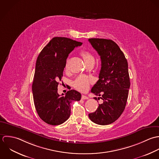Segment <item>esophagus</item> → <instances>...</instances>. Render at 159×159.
I'll return each mask as SVG.
<instances>
[{"label":"esophagus","instance_id":"1","mask_svg":"<svg viewBox=\"0 0 159 159\" xmlns=\"http://www.w3.org/2000/svg\"><path fill=\"white\" fill-rule=\"evenodd\" d=\"M82 99H89V98H88L87 96L82 95Z\"/></svg>","mask_w":159,"mask_h":159}]
</instances>
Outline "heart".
Listing matches in <instances>:
<instances>
[{"label":"heart","mask_w":159,"mask_h":159,"mask_svg":"<svg viewBox=\"0 0 159 159\" xmlns=\"http://www.w3.org/2000/svg\"><path fill=\"white\" fill-rule=\"evenodd\" d=\"M80 55L83 58L86 64L90 62L94 61V58L93 55L88 51H86V50L82 51L80 53ZM65 68L66 69H67L68 68V60H67L66 63ZM90 80L89 79V78H88L85 75H80L78 77H77V79L75 80L74 82V86L77 90L82 92H85L89 89L90 86Z\"/></svg>","instance_id":"obj_1"}]
</instances>
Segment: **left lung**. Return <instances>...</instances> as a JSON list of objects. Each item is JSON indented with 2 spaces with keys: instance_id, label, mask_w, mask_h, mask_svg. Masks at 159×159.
<instances>
[{
  "instance_id": "8db88e82",
  "label": "left lung",
  "mask_w": 159,
  "mask_h": 159,
  "mask_svg": "<svg viewBox=\"0 0 159 159\" xmlns=\"http://www.w3.org/2000/svg\"><path fill=\"white\" fill-rule=\"evenodd\" d=\"M89 41L101 61L99 80L91 92L101 96L98 99L103 101L89 117L96 124L106 125L117 120L125 109L130 86L128 62L124 53L113 40L93 38Z\"/></svg>"
}]
</instances>
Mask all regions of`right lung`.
Returning <instances> with one entry per match:
<instances>
[{
	"label": "right lung",
	"mask_w": 159,
	"mask_h": 159,
	"mask_svg": "<svg viewBox=\"0 0 159 159\" xmlns=\"http://www.w3.org/2000/svg\"><path fill=\"white\" fill-rule=\"evenodd\" d=\"M82 44L66 37H53L37 57L32 86L34 102L40 118L49 125L66 121L70 114V102L81 99L75 90L60 95L58 86L69 54Z\"/></svg>",
	"instance_id": "add662e5"
}]
</instances>
